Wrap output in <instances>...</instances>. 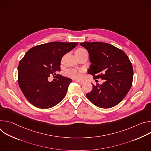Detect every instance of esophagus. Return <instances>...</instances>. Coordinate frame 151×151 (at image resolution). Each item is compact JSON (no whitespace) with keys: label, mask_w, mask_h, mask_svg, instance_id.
<instances>
[{"label":"esophagus","mask_w":151,"mask_h":151,"mask_svg":"<svg viewBox=\"0 0 151 151\" xmlns=\"http://www.w3.org/2000/svg\"><path fill=\"white\" fill-rule=\"evenodd\" d=\"M76 82H78V83H79V84H83L84 82H83V81H79V80H76L75 81Z\"/></svg>","instance_id":"esophagus-1"}]
</instances>
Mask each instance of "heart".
Returning <instances> with one entry per match:
<instances>
[{"label":"heart","instance_id":"b5f03b06","mask_svg":"<svg viewBox=\"0 0 151 151\" xmlns=\"http://www.w3.org/2000/svg\"><path fill=\"white\" fill-rule=\"evenodd\" d=\"M85 51L84 49H82V48H79L78 50H77L76 51L77 52H80V51ZM68 76H69L70 77H72V78H80L81 76V75L79 73V72L75 70V69H71V70H69V71H68L67 72Z\"/></svg>","mask_w":151,"mask_h":151}]
</instances>
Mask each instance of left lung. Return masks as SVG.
<instances>
[{"label":"left lung","instance_id":"obj_1","mask_svg":"<svg viewBox=\"0 0 151 151\" xmlns=\"http://www.w3.org/2000/svg\"><path fill=\"white\" fill-rule=\"evenodd\" d=\"M80 45L89 54L91 64L88 73L94 79L105 80L101 85L92 83L93 90L87 94V97L101 108L117 105L132 85L133 69L128 56L121 50L106 43L82 42Z\"/></svg>","mask_w":151,"mask_h":151}]
</instances>
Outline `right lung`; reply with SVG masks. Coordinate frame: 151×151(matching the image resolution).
Listing matches in <instances>:
<instances>
[{
    "label": "right lung",
    "instance_id": "right-lung-1",
    "mask_svg": "<svg viewBox=\"0 0 151 151\" xmlns=\"http://www.w3.org/2000/svg\"><path fill=\"white\" fill-rule=\"evenodd\" d=\"M78 42H51L30 49L20 60L18 82L27 100L41 109L58 104L65 97L72 79L64 76L50 82L51 75L58 76L64 54L76 47ZM55 77V76H54Z\"/></svg>",
    "mask_w": 151,
    "mask_h": 151
}]
</instances>
